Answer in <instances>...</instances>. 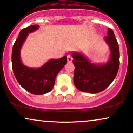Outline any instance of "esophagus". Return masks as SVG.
<instances>
[{
  "label": "esophagus",
  "mask_w": 133,
  "mask_h": 133,
  "mask_svg": "<svg viewBox=\"0 0 133 133\" xmlns=\"http://www.w3.org/2000/svg\"><path fill=\"white\" fill-rule=\"evenodd\" d=\"M67 61L69 62V63H71V62L72 61V57L71 55H67Z\"/></svg>",
  "instance_id": "obj_1"
}]
</instances>
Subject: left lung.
<instances>
[{
    "label": "left lung",
    "instance_id": "left-lung-1",
    "mask_svg": "<svg viewBox=\"0 0 133 133\" xmlns=\"http://www.w3.org/2000/svg\"><path fill=\"white\" fill-rule=\"evenodd\" d=\"M107 35L104 38L110 49L109 59L107 63H92L82 53H72V63L75 66L74 83L80 91L100 93L109 86L117 75L119 66V45L111 29H108Z\"/></svg>",
    "mask_w": 133,
    "mask_h": 133
}]
</instances>
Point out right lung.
Wrapping results in <instances>:
<instances>
[{
    "label": "right lung",
    "instance_id": "1",
    "mask_svg": "<svg viewBox=\"0 0 133 133\" xmlns=\"http://www.w3.org/2000/svg\"><path fill=\"white\" fill-rule=\"evenodd\" d=\"M39 25H33L20 31L12 48V69L16 79L23 89L34 95L49 93L55 84V78L67 63V57L51 59L42 66L32 68L25 65L21 59V50L29 34L37 31Z\"/></svg>",
    "mask_w": 133,
    "mask_h": 133
}]
</instances>
